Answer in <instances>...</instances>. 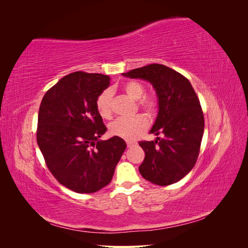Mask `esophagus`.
<instances>
[{
  "label": "esophagus",
  "mask_w": 248,
  "mask_h": 248,
  "mask_svg": "<svg viewBox=\"0 0 248 248\" xmlns=\"http://www.w3.org/2000/svg\"><path fill=\"white\" fill-rule=\"evenodd\" d=\"M126 144H127V147H133V146H136V145H137V142H136V141L127 140V141H126Z\"/></svg>",
  "instance_id": "1"
}]
</instances>
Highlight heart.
I'll return each mask as SVG.
<instances>
[{"mask_svg":"<svg viewBox=\"0 0 248 248\" xmlns=\"http://www.w3.org/2000/svg\"><path fill=\"white\" fill-rule=\"evenodd\" d=\"M124 92L134 100H140L139 106L149 116H154L157 109V100L152 96H145L146 88L140 81L129 80L123 86ZM112 93L110 90H104L96 100V108L98 114L104 119H110ZM148 120L145 116L137 115L130 118H119L109 125L111 136L128 140L138 139L148 128Z\"/></svg>","mask_w":248,"mask_h":248,"instance_id":"b5f03b06","label":"heart"}]
</instances>
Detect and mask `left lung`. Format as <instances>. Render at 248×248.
I'll use <instances>...</instances> for the list:
<instances>
[{
    "mask_svg": "<svg viewBox=\"0 0 248 248\" xmlns=\"http://www.w3.org/2000/svg\"><path fill=\"white\" fill-rule=\"evenodd\" d=\"M122 76L149 81L158 99V114L150 133H161L163 138L139 142L145 151L139 168L140 175L160 186L180 181L197 162L205 127L200 100L190 81L161 64H150Z\"/></svg>",
    "mask_w": 248,
    "mask_h": 248,
    "instance_id": "left-lung-1",
    "label": "left lung"
}]
</instances>
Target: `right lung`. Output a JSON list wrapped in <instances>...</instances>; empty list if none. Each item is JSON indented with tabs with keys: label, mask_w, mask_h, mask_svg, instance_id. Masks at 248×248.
<instances>
[{
	"label": "right lung",
	"mask_w": 248,
	"mask_h": 248,
	"mask_svg": "<svg viewBox=\"0 0 248 248\" xmlns=\"http://www.w3.org/2000/svg\"><path fill=\"white\" fill-rule=\"evenodd\" d=\"M109 77L77 71L60 79L43 96L37 144L54 177L67 188L92 193L107 186L126 149L119 137L100 140L107 127L96 100Z\"/></svg>",
	"instance_id": "add662e5"
}]
</instances>
